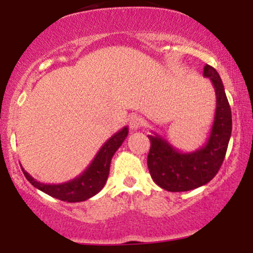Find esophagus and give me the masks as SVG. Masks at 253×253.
<instances>
[{
    "label": "esophagus",
    "mask_w": 253,
    "mask_h": 253,
    "mask_svg": "<svg viewBox=\"0 0 253 253\" xmlns=\"http://www.w3.org/2000/svg\"><path fill=\"white\" fill-rule=\"evenodd\" d=\"M129 128L132 130H136L143 126V119H141L139 115H132L128 120Z\"/></svg>",
    "instance_id": "obj_1"
}]
</instances>
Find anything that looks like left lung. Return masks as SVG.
I'll return each mask as SVG.
<instances>
[{"label":"left lung","instance_id":"8db88e82","mask_svg":"<svg viewBox=\"0 0 253 253\" xmlns=\"http://www.w3.org/2000/svg\"><path fill=\"white\" fill-rule=\"evenodd\" d=\"M203 76L210 78L215 90L216 108L207 143L193 152H182L167 139L155 133L147 135L151 149L147 167L156 184L168 191H188L207 184L221 167L232 133V113L221 78L206 64Z\"/></svg>","mask_w":253,"mask_h":253}]
</instances>
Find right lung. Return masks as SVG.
<instances>
[{"label":"right lung","mask_w":253,"mask_h":253,"mask_svg":"<svg viewBox=\"0 0 253 253\" xmlns=\"http://www.w3.org/2000/svg\"><path fill=\"white\" fill-rule=\"evenodd\" d=\"M127 135H128V127L125 126L123 129L110 136L103 144L89 167L80 176L75 177L69 182L60 183V184L40 183L34 179L27 171H25L21 165L22 172L32 185L54 199L66 202L85 201L96 195L104 187L109 175L110 162H112L113 156L123 145Z\"/></svg>","instance_id":"add662e5"}]
</instances>
